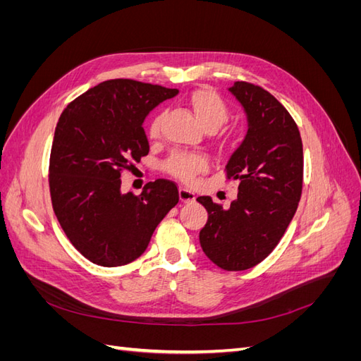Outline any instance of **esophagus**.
I'll return each mask as SVG.
<instances>
[{"mask_svg":"<svg viewBox=\"0 0 361 361\" xmlns=\"http://www.w3.org/2000/svg\"><path fill=\"white\" fill-rule=\"evenodd\" d=\"M179 199L182 203H192L195 200V194L187 188L179 190Z\"/></svg>","mask_w":361,"mask_h":361,"instance_id":"esophagus-1","label":"esophagus"}]
</instances>
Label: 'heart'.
<instances>
[{
	"instance_id": "b5f03b06",
	"label": "heart",
	"mask_w": 361,
	"mask_h": 361,
	"mask_svg": "<svg viewBox=\"0 0 361 361\" xmlns=\"http://www.w3.org/2000/svg\"><path fill=\"white\" fill-rule=\"evenodd\" d=\"M190 106L199 120V123L206 133H214L218 128H221L228 117V108L224 101L215 92L209 89L195 90L190 96ZM161 133V117H157L150 126L152 137H158ZM223 147H227L228 140L223 138ZM207 167V159L202 155H182L178 154L171 157L167 162V170L174 178L183 182H192L195 174L203 171Z\"/></svg>"
}]
</instances>
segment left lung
Here are the masks:
<instances>
[{
	"mask_svg": "<svg viewBox=\"0 0 361 361\" xmlns=\"http://www.w3.org/2000/svg\"><path fill=\"white\" fill-rule=\"evenodd\" d=\"M247 116V134L226 164L239 180L238 197L221 207L199 197L207 211L200 245L216 267L244 271L276 248L297 212L302 190V143L297 123L274 96L236 81L228 89Z\"/></svg>",
	"mask_w": 361,
	"mask_h": 361,
	"instance_id": "8db88e82",
	"label": "left lung"
}]
</instances>
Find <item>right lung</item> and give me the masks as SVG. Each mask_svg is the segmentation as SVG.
Returning <instances> with one entry per match:
<instances>
[{
	"mask_svg": "<svg viewBox=\"0 0 361 361\" xmlns=\"http://www.w3.org/2000/svg\"><path fill=\"white\" fill-rule=\"evenodd\" d=\"M176 89L110 80L76 97L59 118L49 159L54 212L90 262L122 267L145 253L157 226L179 202L176 183H146L123 194L122 171L149 154L145 118Z\"/></svg>",
	"mask_w": 361,
	"mask_h": 361,
	"instance_id": "1",
	"label": "right lung"
}]
</instances>
